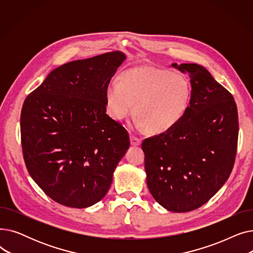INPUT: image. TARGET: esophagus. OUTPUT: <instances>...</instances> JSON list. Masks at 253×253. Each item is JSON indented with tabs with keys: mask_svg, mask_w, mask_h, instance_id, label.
Segmentation results:
<instances>
[{
	"mask_svg": "<svg viewBox=\"0 0 253 253\" xmlns=\"http://www.w3.org/2000/svg\"><path fill=\"white\" fill-rule=\"evenodd\" d=\"M130 142H131L132 145H139L140 142H141V140H140L138 137L134 136V135H131V136H130Z\"/></svg>",
	"mask_w": 253,
	"mask_h": 253,
	"instance_id": "34e87169",
	"label": "esophagus"
}]
</instances>
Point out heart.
I'll use <instances>...</instances> for the list:
<instances>
[{"mask_svg": "<svg viewBox=\"0 0 253 253\" xmlns=\"http://www.w3.org/2000/svg\"><path fill=\"white\" fill-rule=\"evenodd\" d=\"M192 86L180 74L156 66H138L124 72L105 91L106 111L122 120L134 110V124L156 134L174 128L187 113Z\"/></svg>", "mask_w": 253, "mask_h": 253, "instance_id": "b5f03b06", "label": "heart"}]
</instances>
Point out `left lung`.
<instances>
[{
	"label": "left lung",
	"mask_w": 253,
	"mask_h": 253,
	"mask_svg": "<svg viewBox=\"0 0 253 253\" xmlns=\"http://www.w3.org/2000/svg\"><path fill=\"white\" fill-rule=\"evenodd\" d=\"M191 79L192 98L181 121L142 141L148 188L165 209L201 207L228 180L236 158L238 112L231 93L202 65L172 63Z\"/></svg>",
	"instance_id": "8db88e82"
}]
</instances>
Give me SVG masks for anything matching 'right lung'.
<instances>
[{
    "label": "right lung",
    "instance_id": "1",
    "mask_svg": "<svg viewBox=\"0 0 253 253\" xmlns=\"http://www.w3.org/2000/svg\"><path fill=\"white\" fill-rule=\"evenodd\" d=\"M126 59L121 51L53 70L25 98L21 145L35 182L55 202L86 208L99 202L129 148L127 130L106 114L105 91Z\"/></svg>",
    "mask_w": 253,
    "mask_h": 253
}]
</instances>
